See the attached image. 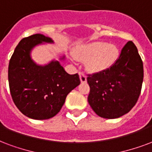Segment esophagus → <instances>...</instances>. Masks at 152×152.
<instances>
[{
  "instance_id": "1",
  "label": "esophagus",
  "mask_w": 152,
  "mask_h": 152,
  "mask_svg": "<svg viewBox=\"0 0 152 152\" xmlns=\"http://www.w3.org/2000/svg\"><path fill=\"white\" fill-rule=\"evenodd\" d=\"M79 77H80L81 83H86V75L84 73L79 72Z\"/></svg>"
}]
</instances>
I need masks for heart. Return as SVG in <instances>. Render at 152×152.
<instances>
[{"mask_svg": "<svg viewBox=\"0 0 152 152\" xmlns=\"http://www.w3.org/2000/svg\"><path fill=\"white\" fill-rule=\"evenodd\" d=\"M118 48L104 42H95L81 48L76 58L86 61V66L91 71L100 72L110 69L118 58Z\"/></svg>", "mask_w": 152, "mask_h": 152, "instance_id": "1", "label": "heart"}]
</instances>
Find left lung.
<instances>
[{"label":"left lung","instance_id":"1","mask_svg":"<svg viewBox=\"0 0 152 152\" xmlns=\"http://www.w3.org/2000/svg\"><path fill=\"white\" fill-rule=\"evenodd\" d=\"M88 102L97 115L116 118L128 113L139 99L143 65L136 46L129 41L110 69L87 75Z\"/></svg>","mask_w":152,"mask_h":152}]
</instances>
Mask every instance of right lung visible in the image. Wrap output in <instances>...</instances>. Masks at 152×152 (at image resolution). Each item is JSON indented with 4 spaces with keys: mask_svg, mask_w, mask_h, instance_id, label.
<instances>
[{
    "mask_svg": "<svg viewBox=\"0 0 152 152\" xmlns=\"http://www.w3.org/2000/svg\"><path fill=\"white\" fill-rule=\"evenodd\" d=\"M53 42L43 34L25 37L17 45L9 63L8 77L11 96L20 112L34 119H49L63 106L67 94L80 84L77 74L69 75L58 61L45 66L31 60L34 46Z\"/></svg>",
    "mask_w": 152,
    "mask_h": 152,
    "instance_id": "obj_1",
    "label": "right lung"
}]
</instances>
